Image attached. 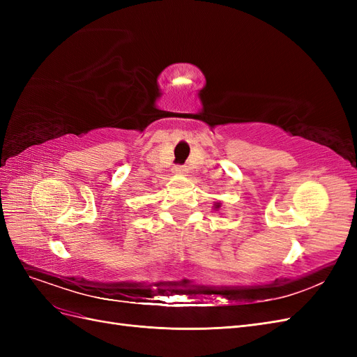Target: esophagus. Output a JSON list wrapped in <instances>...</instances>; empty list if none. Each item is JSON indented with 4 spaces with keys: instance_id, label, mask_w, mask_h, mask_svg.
<instances>
[{
    "instance_id": "34e87169",
    "label": "esophagus",
    "mask_w": 357,
    "mask_h": 357,
    "mask_svg": "<svg viewBox=\"0 0 357 357\" xmlns=\"http://www.w3.org/2000/svg\"><path fill=\"white\" fill-rule=\"evenodd\" d=\"M172 171H174L176 174H178V176L186 174V168H185V167H181V165H177V167H174V168H172Z\"/></svg>"
}]
</instances>
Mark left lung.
Listing matches in <instances>:
<instances>
[{"label": "left lung", "mask_w": 357, "mask_h": 357, "mask_svg": "<svg viewBox=\"0 0 357 357\" xmlns=\"http://www.w3.org/2000/svg\"><path fill=\"white\" fill-rule=\"evenodd\" d=\"M220 208V202H215L214 204V210H219Z\"/></svg>", "instance_id": "8db88e82"}]
</instances>
